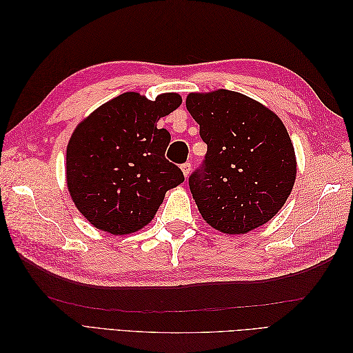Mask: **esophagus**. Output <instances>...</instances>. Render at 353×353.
Segmentation results:
<instances>
[{
	"label": "esophagus",
	"mask_w": 353,
	"mask_h": 353,
	"mask_svg": "<svg viewBox=\"0 0 353 353\" xmlns=\"http://www.w3.org/2000/svg\"><path fill=\"white\" fill-rule=\"evenodd\" d=\"M181 169H183V174H184V176L187 178V176L190 175V170H191V163H190V162H185V163H183V165H181Z\"/></svg>",
	"instance_id": "1"
}]
</instances>
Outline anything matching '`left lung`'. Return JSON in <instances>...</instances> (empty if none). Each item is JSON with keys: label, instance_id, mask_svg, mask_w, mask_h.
I'll return each instance as SVG.
<instances>
[{"label": "left lung", "instance_id": "left-lung-1", "mask_svg": "<svg viewBox=\"0 0 353 353\" xmlns=\"http://www.w3.org/2000/svg\"><path fill=\"white\" fill-rule=\"evenodd\" d=\"M185 105L208 144L201 166L188 178L203 219L225 234L249 232L272 219L296 179L294 147L280 117L228 90L191 92Z\"/></svg>", "mask_w": 353, "mask_h": 353}]
</instances>
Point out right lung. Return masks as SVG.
Listing matches in <instances>:
<instances>
[{"mask_svg": "<svg viewBox=\"0 0 353 353\" xmlns=\"http://www.w3.org/2000/svg\"><path fill=\"white\" fill-rule=\"evenodd\" d=\"M183 103L175 92L154 101L123 92L104 103L73 131L66 150V181L74 206L95 228L113 236L141 230L166 191L184 181L165 152L170 134L157 121Z\"/></svg>", "mask_w": 353, "mask_h": 353, "instance_id": "add662e5", "label": "right lung"}]
</instances>
